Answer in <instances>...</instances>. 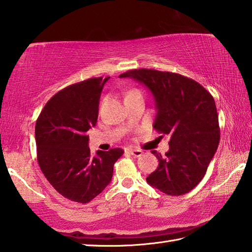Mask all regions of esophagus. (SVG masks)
<instances>
[{
	"label": "esophagus",
	"instance_id": "1",
	"mask_svg": "<svg viewBox=\"0 0 252 252\" xmlns=\"http://www.w3.org/2000/svg\"><path fill=\"white\" fill-rule=\"evenodd\" d=\"M127 152H129L133 157H140V156H142V154H143V152L141 151V149L129 148V149H127Z\"/></svg>",
	"mask_w": 252,
	"mask_h": 252
}]
</instances>
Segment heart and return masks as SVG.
I'll return each mask as SVG.
<instances>
[{
  "label": "heart",
  "mask_w": 252,
  "mask_h": 252,
  "mask_svg": "<svg viewBox=\"0 0 252 252\" xmlns=\"http://www.w3.org/2000/svg\"><path fill=\"white\" fill-rule=\"evenodd\" d=\"M133 92H138V91L137 90H133V91H130L129 93H133Z\"/></svg>",
  "instance_id": "heart-1"
}]
</instances>
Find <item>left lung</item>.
Here are the masks:
<instances>
[{
    "mask_svg": "<svg viewBox=\"0 0 252 252\" xmlns=\"http://www.w3.org/2000/svg\"><path fill=\"white\" fill-rule=\"evenodd\" d=\"M132 78L151 91L157 115L154 127L171 136L165 156L156 151L158 168L147 183L170 196L190 191L205 176L220 142L215 99L195 80L179 73L134 69L119 76Z\"/></svg>",
    "mask_w": 252,
    "mask_h": 252,
    "instance_id": "obj_1",
    "label": "left lung"
}]
</instances>
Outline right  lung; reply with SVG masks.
Listing matches in <instances>:
<instances>
[{
  "label": "right lung",
  "mask_w": 252,
  "mask_h": 252,
  "mask_svg": "<svg viewBox=\"0 0 252 252\" xmlns=\"http://www.w3.org/2000/svg\"><path fill=\"white\" fill-rule=\"evenodd\" d=\"M109 77L69 85L47 101L35 123L36 157L50 184L69 200L87 203L110 183L123 152L91 156L87 132L95 126L100 93Z\"/></svg>",
  "instance_id": "1"
}]
</instances>
